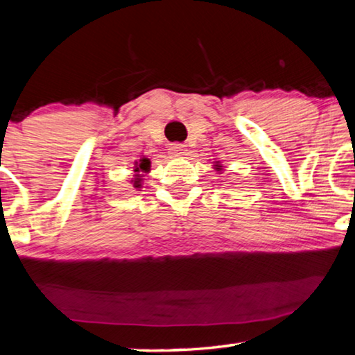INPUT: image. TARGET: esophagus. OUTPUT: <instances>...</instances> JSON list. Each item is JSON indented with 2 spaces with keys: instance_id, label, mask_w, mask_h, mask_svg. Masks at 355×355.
I'll return each mask as SVG.
<instances>
[{
  "instance_id": "34e87169",
  "label": "esophagus",
  "mask_w": 355,
  "mask_h": 355,
  "mask_svg": "<svg viewBox=\"0 0 355 355\" xmlns=\"http://www.w3.org/2000/svg\"><path fill=\"white\" fill-rule=\"evenodd\" d=\"M171 152L177 156H183V155H186V146H183V144H178V142L172 144Z\"/></svg>"
}]
</instances>
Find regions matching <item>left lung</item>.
Returning a JSON list of instances; mask_svg holds the SVG:
<instances>
[{"instance_id": "8db88e82", "label": "left lung", "mask_w": 355, "mask_h": 355, "mask_svg": "<svg viewBox=\"0 0 355 355\" xmlns=\"http://www.w3.org/2000/svg\"><path fill=\"white\" fill-rule=\"evenodd\" d=\"M220 167H222V166H219V164H216V167H214V169H216V171H220Z\"/></svg>"}]
</instances>
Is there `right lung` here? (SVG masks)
Segmentation results:
<instances>
[{
	"mask_svg": "<svg viewBox=\"0 0 355 355\" xmlns=\"http://www.w3.org/2000/svg\"><path fill=\"white\" fill-rule=\"evenodd\" d=\"M148 171H150V159L148 158H142V159H139V163H136V166H135L136 175L133 180L135 188H139L142 183V173H147Z\"/></svg>",
	"mask_w": 355,
	"mask_h": 355,
	"instance_id": "obj_1",
	"label": "right lung"
}]
</instances>
